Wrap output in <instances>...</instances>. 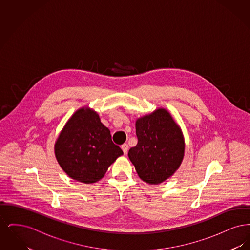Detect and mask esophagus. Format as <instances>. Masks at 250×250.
<instances>
[{
    "mask_svg": "<svg viewBox=\"0 0 250 250\" xmlns=\"http://www.w3.org/2000/svg\"><path fill=\"white\" fill-rule=\"evenodd\" d=\"M122 150H123V152H124V154L125 155H126L127 154V152H128V144L127 143H124L123 145H122Z\"/></svg>",
    "mask_w": 250,
    "mask_h": 250,
    "instance_id": "34e87169",
    "label": "esophagus"
}]
</instances>
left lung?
Masks as SVG:
<instances>
[{
	"instance_id": "left-lung-1",
	"label": "left lung",
	"mask_w": 250,
	"mask_h": 250,
	"mask_svg": "<svg viewBox=\"0 0 250 250\" xmlns=\"http://www.w3.org/2000/svg\"><path fill=\"white\" fill-rule=\"evenodd\" d=\"M138 143L128 157L139 177L149 185H159L171 177L185 156L183 131L168 110L158 107L136 121Z\"/></svg>"
}]
</instances>
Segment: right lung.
<instances>
[{
  "label": "right lung",
  "mask_w": 250,
  "mask_h": 250,
  "mask_svg": "<svg viewBox=\"0 0 250 250\" xmlns=\"http://www.w3.org/2000/svg\"><path fill=\"white\" fill-rule=\"evenodd\" d=\"M54 154L62 170L76 181L94 184L124 155L111 141L110 131L93 108L77 109L65 123L54 144Z\"/></svg>",
  "instance_id": "add662e5"
}]
</instances>
